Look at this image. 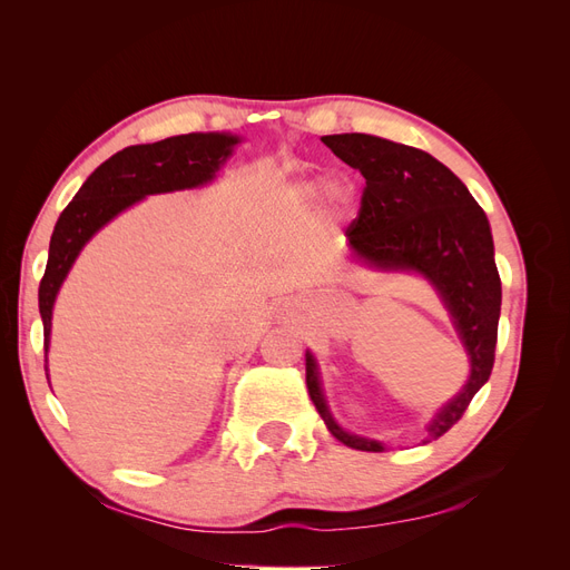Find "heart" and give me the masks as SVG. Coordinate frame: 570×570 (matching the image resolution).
<instances>
[{"instance_id":"b5f03b06","label":"heart","mask_w":570,"mask_h":570,"mask_svg":"<svg viewBox=\"0 0 570 570\" xmlns=\"http://www.w3.org/2000/svg\"><path fill=\"white\" fill-rule=\"evenodd\" d=\"M318 193H321L318 180H304V183L295 185V193H292V195H295L297 202L308 204V202H314L318 197ZM327 199H331V204L337 206V209H347V206H352V202H354V193H352L350 185L331 183V185H327Z\"/></svg>"}]
</instances>
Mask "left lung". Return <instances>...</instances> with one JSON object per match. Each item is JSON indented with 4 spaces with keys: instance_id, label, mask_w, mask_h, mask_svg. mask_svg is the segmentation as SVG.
<instances>
[{
    "instance_id": "8db88e82",
    "label": "left lung",
    "mask_w": 570,
    "mask_h": 570,
    "mask_svg": "<svg viewBox=\"0 0 570 570\" xmlns=\"http://www.w3.org/2000/svg\"><path fill=\"white\" fill-rule=\"evenodd\" d=\"M321 140L366 178L358 218L347 230L356 262L375 271L423 275L450 312L471 358L469 381L425 425V442L438 440L463 416L494 364L502 281L490 220L469 187L423 149L364 132ZM306 387L333 438L361 452L385 450L383 442L347 433L333 419L312 352H306Z\"/></svg>"
}]
</instances>
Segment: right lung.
Masks as SVG:
<instances>
[{"instance_id": "add662e5", "label": "right lung", "mask_w": 570, "mask_h": 570, "mask_svg": "<svg viewBox=\"0 0 570 570\" xmlns=\"http://www.w3.org/2000/svg\"><path fill=\"white\" fill-rule=\"evenodd\" d=\"M237 142L239 137L230 132L176 135L154 145L126 147L95 168L73 202L61 212L49 239V258L38 292L45 325V361L51 335V312L82 247L109 220L147 195L176 193V189H193L212 183Z\"/></svg>"}]
</instances>
